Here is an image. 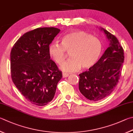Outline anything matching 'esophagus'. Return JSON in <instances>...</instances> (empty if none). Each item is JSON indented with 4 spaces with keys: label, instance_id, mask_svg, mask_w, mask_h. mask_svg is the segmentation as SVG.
Returning <instances> with one entry per match:
<instances>
[{
    "label": "esophagus",
    "instance_id": "esophagus-1",
    "mask_svg": "<svg viewBox=\"0 0 133 133\" xmlns=\"http://www.w3.org/2000/svg\"><path fill=\"white\" fill-rule=\"evenodd\" d=\"M62 76H63V78H65V77H68L69 76V74H67V73H63V74H62Z\"/></svg>",
    "mask_w": 133,
    "mask_h": 133
}]
</instances>
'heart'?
Wrapping results in <instances>:
<instances>
[{
    "label": "heart",
    "mask_w": 133,
    "mask_h": 133,
    "mask_svg": "<svg viewBox=\"0 0 133 133\" xmlns=\"http://www.w3.org/2000/svg\"><path fill=\"white\" fill-rule=\"evenodd\" d=\"M102 43L99 39L84 31H76L62 38V45L52 43L48 48L51 58L57 64H61L70 53L71 58L64 62L60 69L64 73L76 71L81 68L89 69L93 66L102 51Z\"/></svg>",
    "instance_id": "obj_1"
}]
</instances>
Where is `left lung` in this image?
<instances>
[{
    "label": "left lung",
    "mask_w": 133,
    "mask_h": 133,
    "mask_svg": "<svg viewBox=\"0 0 133 133\" xmlns=\"http://www.w3.org/2000/svg\"><path fill=\"white\" fill-rule=\"evenodd\" d=\"M109 42V46L98 61L88 71L79 74V90L91 101H101L115 90L121 76L124 50L115 35L100 28Z\"/></svg>",
    "instance_id": "8db88e82"
}]
</instances>
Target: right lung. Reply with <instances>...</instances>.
I'll return each instance as SVG.
<instances>
[{
	"label": "right lung",
	"mask_w": 133,
	"mask_h": 133,
	"mask_svg": "<svg viewBox=\"0 0 133 133\" xmlns=\"http://www.w3.org/2000/svg\"><path fill=\"white\" fill-rule=\"evenodd\" d=\"M60 31L55 27L36 28L21 36L11 49L12 80L34 105L44 106L52 101L62 77L48 53L49 45Z\"/></svg>",
	"instance_id": "obj_1"
}]
</instances>
